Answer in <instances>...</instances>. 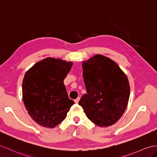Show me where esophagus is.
Wrapping results in <instances>:
<instances>
[{
    "instance_id": "esophagus-1",
    "label": "esophagus",
    "mask_w": 157,
    "mask_h": 157,
    "mask_svg": "<svg viewBox=\"0 0 157 157\" xmlns=\"http://www.w3.org/2000/svg\"><path fill=\"white\" fill-rule=\"evenodd\" d=\"M79 100H80V97H78L77 98H76V99L74 100L75 103H78V102H79Z\"/></svg>"
}]
</instances>
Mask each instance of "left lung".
I'll list each match as a JSON object with an SVG mask.
<instances>
[{
  "label": "left lung",
  "mask_w": 157,
  "mask_h": 157,
  "mask_svg": "<svg viewBox=\"0 0 157 157\" xmlns=\"http://www.w3.org/2000/svg\"><path fill=\"white\" fill-rule=\"evenodd\" d=\"M82 68L87 93L79 105L97 126H112L127 108L130 93L127 75L114 61L101 55L84 61Z\"/></svg>",
  "instance_id": "8db88e82"
}]
</instances>
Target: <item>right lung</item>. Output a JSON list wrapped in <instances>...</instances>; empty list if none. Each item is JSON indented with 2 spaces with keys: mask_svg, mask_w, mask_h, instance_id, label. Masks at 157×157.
Returning a JSON list of instances; mask_svg holds the SVG:
<instances>
[{
  "mask_svg": "<svg viewBox=\"0 0 157 157\" xmlns=\"http://www.w3.org/2000/svg\"><path fill=\"white\" fill-rule=\"evenodd\" d=\"M72 65L73 62L48 57L25 72L22 98L31 118L41 126L55 128L66 118L74 104L64 84Z\"/></svg>",
  "mask_w": 157,
  "mask_h": 157,
  "instance_id": "add662e5",
  "label": "right lung"
}]
</instances>
